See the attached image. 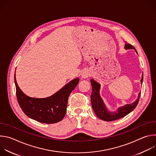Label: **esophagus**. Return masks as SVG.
Here are the masks:
<instances>
[{
  "label": "esophagus",
  "instance_id": "esophagus-1",
  "mask_svg": "<svg viewBox=\"0 0 156 156\" xmlns=\"http://www.w3.org/2000/svg\"><path fill=\"white\" fill-rule=\"evenodd\" d=\"M82 77L83 78H88L89 76H90V72H89L88 70H85V71H84L83 73H82Z\"/></svg>",
  "mask_w": 156,
  "mask_h": 156
}]
</instances>
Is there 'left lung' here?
<instances>
[{
  "mask_svg": "<svg viewBox=\"0 0 156 156\" xmlns=\"http://www.w3.org/2000/svg\"><path fill=\"white\" fill-rule=\"evenodd\" d=\"M126 44H125V49H135V48L133 47L131 44L127 43V42H126ZM136 52L137 53L136 51ZM143 76L141 80V83H143ZM91 86H92V93L91 95L92 107L98 117L102 120L110 122V121H114V120H116L119 119H121L134 110L139 102L141 92L139 94L138 98L137 99V100L133 103L130 104H126L125 106L119 108L118 110H117L115 112H108L103 103L102 100L101 99L99 96V92L100 84L97 82H96L95 81H94L93 79L91 80Z\"/></svg>",
  "mask_w": 156,
  "mask_h": 156,
  "instance_id": "8db88e82",
  "label": "left lung"
}]
</instances>
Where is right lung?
<instances>
[{
  "label": "right lung",
  "mask_w": 156,
  "mask_h": 156,
  "mask_svg": "<svg viewBox=\"0 0 156 156\" xmlns=\"http://www.w3.org/2000/svg\"><path fill=\"white\" fill-rule=\"evenodd\" d=\"M78 82L77 78L54 95L37 99L28 97L21 91L17 84L15 73L16 95L21 108L28 117L44 123H55L63 119L66 114L69 97Z\"/></svg>",
  "instance_id": "1"
}]
</instances>
